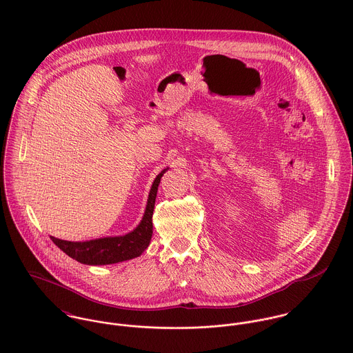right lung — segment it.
I'll use <instances>...</instances> for the list:
<instances>
[{
    "label": "right lung",
    "instance_id": "right-lung-1",
    "mask_svg": "<svg viewBox=\"0 0 353 353\" xmlns=\"http://www.w3.org/2000/svg\"><path fill=\"white\" fill-rule=\"evenodd\" d=\"M164 168L153 181L144 216L140 224L126 235L105 236L85 242H69L51 236V241L70 258L84 265H111L140 256L150 246L152 238V214L156 201L157 188Z\"/></svg>",
    "mask_w": 353,
    "mask_h": 353
}]
</instances>
